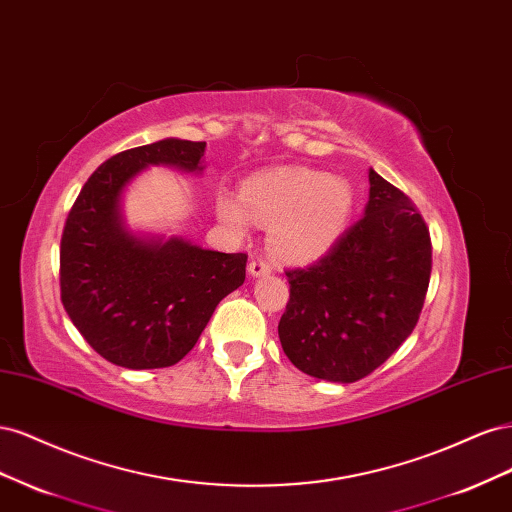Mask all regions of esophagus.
I'll list each match as a JSON object with an SVG mask.
<instances>
[{
    "instance_id": "1",
    "label": "esophagus",
    "mask_w": 512,
    "mask_h": 512,
    "mask_svg": "<svg viewBox=\"0 0 512 512\" xmlns=\"http://www.w3.org/2000/svg\"><path fill=\"white\" fill-rule=\"evenodd\" d=\"M247 271H250V275H254V277H260V275H269V273H271V267L267 265L265 260L256 258V260L250 262V265H247Z\"/></svg>"
}]
</instances>
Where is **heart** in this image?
Masks as SVG:
<instances>
[{
	"mask_svg": "<svg viewBox=\"0 0 512 512\" xmlns=\"http://www.w3.org/2000/svg\"><path fill=\"white\" fill-rule=\"evenodd\" d=\"M354 205L348 179L290 166L247 179L241 196L220 192L218 215L232 230L245 232L252 220L267 224L269 250L286 262L322 256L342 235Z\"/></svg>",
	"mask_w": 512,
	"mask_h": 512,
	"instance_id": "1",
	"label": "heart"
}]
</instances>
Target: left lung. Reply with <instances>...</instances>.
Wrapping results in <instances>:
<instances>
[{
  "label": "left lung",
  "mask_w": 512,
  "mask_h": 512,
  "mask_svg": "<svg viewBox=\"0 0 512 512\" xmlns=\"http://www.w3.org/2000/svg\"><path fill=\"white\" fill-rule=\"evenodd\" d=\"M431 275L429 228L412 200L369 170L365 215L314 265L288 269L280 342L303 374L356 382L414 331Z\"/></svg>",
  "instance_id": "8db88e82"
}]
</instances>
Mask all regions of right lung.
Wrapping results in <instances>:
<instances>
[{
  "mask_svg": "<svg viewBox=\"0 0 512 512\" xmlns=\"http://www.w3.org/2000/svg\"><path fill=\"white\" fill-rule=\"evenodd\" d=\"M207 143L164 141L121 151L87 179L68 213L59 250L61 303L106 361L128 369L179 363L218 303L245 282V254L128 230L121 192L151 164L203 170Z\"/></svg>",
  "mask_w": 512,
  "mask_h": 512,
  "instance_id": "right-lung-1",
  "label": "right lung"
}]
</instances>
